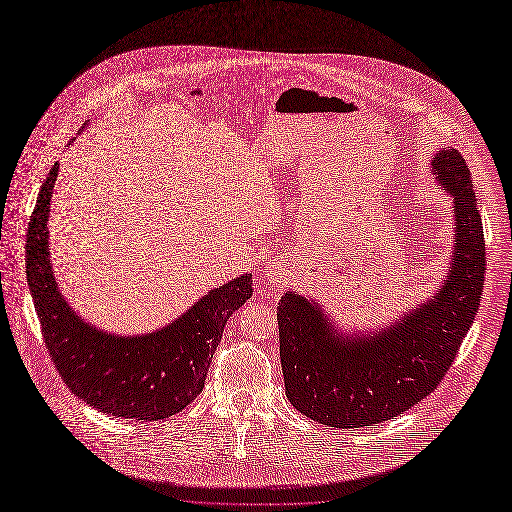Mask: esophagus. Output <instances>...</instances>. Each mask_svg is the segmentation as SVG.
<instances>
[{"label": "esophagus", "mask_w": 512, "mask_h": 512, "mask_svg": "<svg viewBox=\"0 0 512 512\" xmlns=\"http://www.w3.org/2000/svg\"><path fill=\"white\" fill-rule=\"evenodd\" d=\"M264 272H266V278H268V282H272V284H284L286 280H288V276H290V270H288V266H286V262H282V260H270L266 266H264Z\"/></svg>", "instance_id": "34e87169"}]
</instances>
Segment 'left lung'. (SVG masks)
Returning a JSON list of instances; mask_svg holds the SVG:
<instances>
[{
    "mask_svg": "<svg viewBox=\"0 0 512 512\" xmlns=\"http://www.w3.org/2000/svg\"><path fill=\"white\" fill-rule=\"evenodd\" d=\"M454 200V252L436 296L376 334L344 336L308 298L278 302L280 362L290 404L336 428L372 426L426 398L444 378L480 306L486 252L470 170L458 150L432 160Z\"/></svg>",
    "mask_w": 512,
    "mask_h": 512,
    "instance_id": "left-lung-1",
    "label": "left lung"
}]
</instances>
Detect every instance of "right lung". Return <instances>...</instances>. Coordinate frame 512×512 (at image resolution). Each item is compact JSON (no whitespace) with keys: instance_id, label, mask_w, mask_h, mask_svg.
<instances>
[{"instance_id":"1","label":"right lung","mask_w":512,"mask_h":512,"mask_svg":"<svg viewBox=\"0 0 512 512\" xmlns=\"http://www.w3.org/2000/svg\"><path fill=\"white\" fill-rule=\"evenodd\" d=\"M42 184L26 238V274L48 352L70 390L100 412L164 420L204 388L228 318L252 296V274L210 290L172 324L142 336H116L84 322L58 290L50 264L48 218L58 178Z\"/></svg>"}]
</instances>
